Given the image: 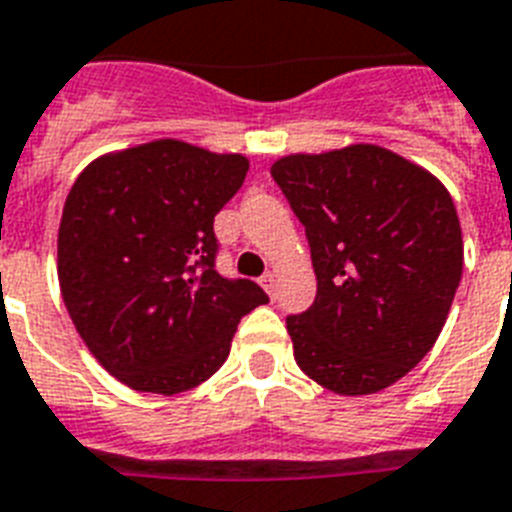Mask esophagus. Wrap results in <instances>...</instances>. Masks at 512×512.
I'll list each match as a JSON object with an SVG mask.
<instances>
[{
  "label": "esophagus",
  "instance_id": "1",
  "mask_svg": "<svg viewBox=\"0 0 512 512\" xmlns=\"http://www.w3.org/2000/svg\"><path fill=\"white\" fill-rule=\"evenodd\" d=\"M276 281H278V276H276V273H273V270H268V273H265V276L260 278V286H263V289L270 294V297L276 294Z\"/></svg>",
  "mask_w": 512,
  "mask_h": 512
}]
</instances>
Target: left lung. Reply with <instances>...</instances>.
Instances as JSON below:
<instances>
[{"mask_svg":"<svg viewBox=\"0 0 512 512\" xmlns=\"http://www.w3.org/2000/svg\"><path fill=\"white\" fill-rule=\"evenodd\" d=\"M270 176L305 226L318 294L286 318L294 360L342 397L421 363L463 276V231L434 173L376 144L286 155Z\"/></svg>","mask_w":512,"mask_h":512,"instance_id":"left-lung-1","label":"left lung"}]
</instances>
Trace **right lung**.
<instances>
[{"instance_id": "1", "label": "right lung", "mask_w": 512, "mask_h": 512, "mask_svg": "<svg viewBox=\"0 0 512 512\" xmlns=\"http://www.w3.org/2000/svg\"><path fill=\"white\" fill-rule=\"evenodd\" d=\"M249 160L181 139L97 157L62 207V302L97 363L134 392L181 394L226 363L242 315L268 294L215 270L213 220Z\"/></svg>"}]
</instances>
